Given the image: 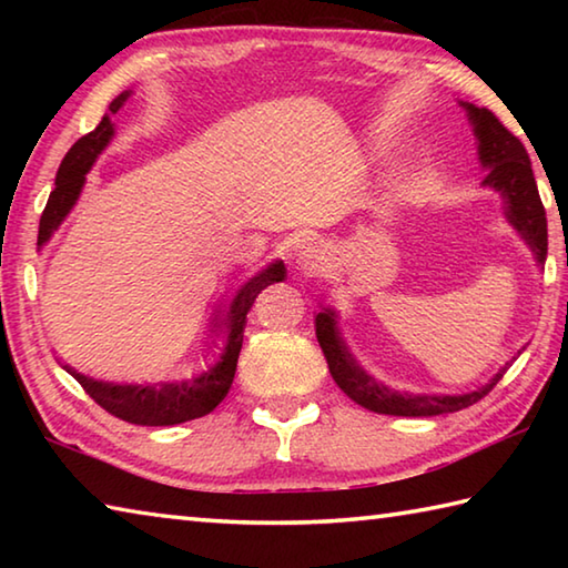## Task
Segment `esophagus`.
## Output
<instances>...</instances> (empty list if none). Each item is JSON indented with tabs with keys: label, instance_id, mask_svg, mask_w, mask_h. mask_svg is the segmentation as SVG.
Listing matches in <instances>:
<instances>
[{
	"label": "esophagus",
	"instance_id": "1",
	"mask_svg": "<svg viewBox=\"0 0 568 568\" xmlns=\"http://www.w3.org/2000/svg\"><path fill=\"white\" fill-rule=\"evenodd\" d=\"M311 257H313L311 250H307V253H303V261H311Z\"/></svg>",
	"mask_w": 568,
	"mask_h": 568
}]
</instances>
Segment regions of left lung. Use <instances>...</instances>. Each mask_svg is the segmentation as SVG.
<instances>
[{
	"label": "left lung",
	"instance_id": "8db88e82",
	"mask_svg": "<svg viewBox=\"0 0 568 568\" xmlns=\"http://www.w3.org/2000/svg\"><path fill=\"white\" fill-rule=\"evenodd\" d=\"M464 108L468 110V120L474 122L480 162H484V168H488L484 185L496 187L506 197L508 220L524 235L526 243L531 245L536 261L544 263L546 250H549L546 210L541 197H538L531 160H528L526 148L511 130L504 128V122L491 110L474 108V104H464ZM315 335H318L323 355L328 361L331 376L338 383L345 396L353 398L363 408L383 413V416H438V413H456L478 403L506 373L504 368L484 388L464 393V396H410V393L386 388L353 361V355L343 345L338 331H335L333 311L318 313V318H315Z\"/></svg>",
	"mask_w": 568,
	"mask_h": 568
}]
</instances>
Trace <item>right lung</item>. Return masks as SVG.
<instances>
[{"label":"right lung","mask_w":568,"mask_h":568,"mask_svg":"<svg viewBox=\"0 0 568 568\" xmlns=\"http://www.w3.org/2000/svg\"><path fill=\"white\" fill-rule=\"evenodd\" d=\"M130 98V92H122L120 98H114L110 104V114H118V110ZM110 114H104L102 122L92 132L84 134L74 142L67 152L60 170H57L54 190L50 192L47 207L40 217V235H37V245H44L50 235L54 233L64 215L70 213L72 205L80 197V190L84 185V175H88L92 162L98 160L104 145L112 140L114 124ZM285 277V265L273 263L267 271L255 275L253 281L240 287L235 295L230 313L225 318L215 315L213 318V333L220 328H227V345L225 353L220 355V363L213 365L203 376L185 381V383H155V386H118V383H102L82 376V373L72 371L70 365H64L67 373H72L74 381L80 383L84 393L102 406L114 418L134 423V426H175V423H185L192 418L207 416L220 400L227 396L230 386H233L235 368H237V355L243 348V333L247 323V311L253 307L257 293L271 283H277Z\"/></svg>","instance_id":"obj_1"}]
</instances>
